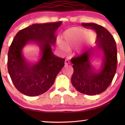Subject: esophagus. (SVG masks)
Wrapping results in <instances>:
<instances>
[{
	"label": "esophagus",
	"instance_id": "1",
	"mask_svg": "<svg viewBox=\"0 0 125 125\" xmlns=\"http://www.w3.org/2000/svg\"><path fill=\"white\" fill-rule=\"evenodd\" d=\"M69 63H70V61L68 60H65V65L69 64Z\"/></svg>",
	"mask_w": 125,
	"mask_h": 125
}]
</instances>
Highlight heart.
<instances>
[{
    "label": "heart",
    "mask_w": 125,
    "mask_h": 125,
    "mask_svg": "<svg viewBox=\"0 0 125 125\" xmlns=\"http://www.w3.org/2000/svg\"><path fill=\"white\" fill-rule=\"evenodd\" d=\"M84 36L83 42L78 48V52H83L89 46L95 42L96 34L88 32L81 27H72L66 30L62 35V43L59 42L58 47L62 50H66L76 45Z\"/></svg>",
    "instance_id": "1"
}]
</instances>
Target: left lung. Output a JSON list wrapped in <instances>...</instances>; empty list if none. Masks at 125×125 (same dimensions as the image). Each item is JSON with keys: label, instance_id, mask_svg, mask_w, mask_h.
<instances>
[{"label": "left lung", "instance_id": "left-lung-1", "mask_svg": "<svg viewBox=\"0 0 125 125\" xmlns=\"http://www.w3.org/2000/svg\"><path fill=\"white\" fill-rule=\"evenodd\" d=\"M82 25L96 32V46L71 59L74 69L71 82L80 93L89 95L98 94L107 89L115 76L117 45L112 34L104 27L95 23H82ZM100 50L103 53L102 64L96 69L92 65L90 59L95 51Z\"/></svg>", "mask_w": 125, "mask_h": 125}]
</instances>
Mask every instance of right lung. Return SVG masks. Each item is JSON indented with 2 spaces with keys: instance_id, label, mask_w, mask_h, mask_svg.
<instances>
[{
  "instance_id": "1",
  "label": "right lung",
  "mask_w": 125,
  "mask_h": 125,
  "mask_svg": "<svg viewBox=\"0 0 125 125\" xmlns=\"http://www.w3.org/2000/svg\"><path fill=\"white\" fill-rule=\"evenodd\" d=\"M62 21L33 24L18 32L8 53L7 67L17 89L28 96H37L47 91L64 66L65 59L52 53L56 43L55 32ZM29 43H35L41 51L39 57L28 61L22 51Z\"/></svg>"
}]
</instances>
